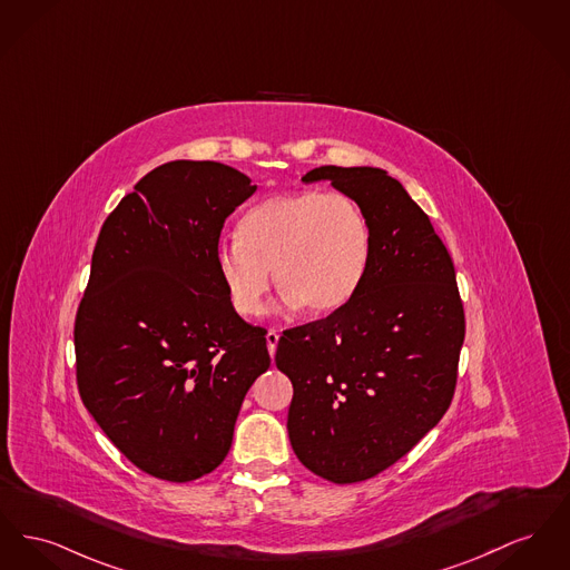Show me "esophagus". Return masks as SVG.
<instances>
[{"mask_svg": "<svg viewBox=\"0 0 570 570\" xmlns=\"http://www.w3.org/2000/svg\"><path fill=\"white\" fill-rule=\"evenodd\" d=\"M277 340H279V334L275 332V330H268L267 332V348L268 353H271V357L275 355V348H277Z\"/></svg>", "mask_w": 570, "mask_h": 570, "instance_id": "1", "label": "esophagus"}]
</instances>
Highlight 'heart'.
<instances>
[{"label": "heart", "instance_id": "obj_1", "mask_svg": "<svg viewBox=\"0 0 570 570\" xmlns=\"http://www.w3.org/2000/svg\"><path fill=\"white\" fill-rule=\"evenodd\" d=\"M370 256L364 208L344 194L309 189L252 206L236 224V238L219 243L215 263L243 316L263 312L271 268L286 302L325 316L357 295Z\"/></svg>", "mask_w": 570, "mask_h": 570}]
</instances>
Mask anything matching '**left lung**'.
<instances>
[{"label":"left lung","instance_id":"8db88e82","mask_svg":"<svg viewBox=\"0 0 570 570\" xmlns=\"http://www.w3.org/2000/svg\"><path fill=\"white\" fill-rule=\"evenodd\" d=\"M370 222L357 295L327 318L286 330L275 364L293 383L291 445L312 473L351 484L392 468L448 411L465 340L454 263L429 215L379 168L321 166Z\"/></svg>","mask_w":570,"mask_h":570}]
</instances>
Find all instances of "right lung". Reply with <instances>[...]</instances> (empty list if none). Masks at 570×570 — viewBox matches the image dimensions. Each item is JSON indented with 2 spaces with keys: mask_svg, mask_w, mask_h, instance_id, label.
<instances>
[{
  "mask_svg": "<svg viewBox=\"0 0 570 570\" xmlns=\"http://www.w3.org/2000/svg\"><path fill=\"white\" fill-rule=\"evenodd\" d=\"M256 191L238 169L169 161L109 213L75 318L79 396L135 468L191 482L226 459L271 366L219 277L226 217Z\"/></svg>",
  "mask_w": 570,
  "mask_h": 570,
  "instance_id": "obj_1",
  "label": "right lung"
}]
</instances>
